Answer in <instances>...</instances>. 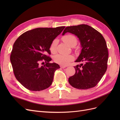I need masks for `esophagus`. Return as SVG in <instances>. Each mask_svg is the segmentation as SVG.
Segmentation results:
<instances>
[{
	"label": "esophagus",
	"instance_id": "esophagus-1",
	"mask_svg": "<svg viewBox=\"0 0 120 120\" xmlns=\"http://www.w3.org/2000/svg\"><path fill=\"white\" fill-rule=\"evenodd\" d=\"M60 68H66V67H67L66 66H63V65H60Z\"/></svg>",
	"mask_w": 120,
	"mask_h": 120
}]
</instances>
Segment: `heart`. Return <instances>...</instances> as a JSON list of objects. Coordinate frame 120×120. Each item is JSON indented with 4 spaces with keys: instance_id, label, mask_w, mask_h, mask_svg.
Segmentation results:
<instances>
[{
    "instance_id": "1",
    "label": "heart",
    "mask_w": 120,
    "mask_h": 120,
    "mask_svg": "<svg viewBox=\"0 0 120 120\" xmlns=\"http://www.w3.org/2000/svg\"><path fill=\"white\" fill-rule=\"evenodd\" d=\"M63 41L70 46H74L77 43V38L75 36L71 34L64 35L62 38ZM57 44V40L54 39L49 47V50L52 53H54L56 51V48ZM53 60L56 63L61 65H67L70 61L74 59V56L72 54H57L53 57Z\"/></svg>"
}]
</instances>
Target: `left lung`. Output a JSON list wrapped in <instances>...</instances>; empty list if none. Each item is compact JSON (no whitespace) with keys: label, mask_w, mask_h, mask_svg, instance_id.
I'll use <instances>...</instances> for the list:
<instances>
[{"label":"left lung","mask_w":120,"mask_h":120,"mask_svg":"<svg viewBox=\"0 0 120 120\" xmlns=\"http://www.w3.org/2000/svg\"><path fill=\"white\" fill-rule=\"evenodd\" d=\"M67 32L77 36L82 47L81 52L75 62H83L74 67L75 74L68 79L70 84L78 89L86 90L95 86L107 69L108 50L103 35L86 24L68 26Z\"/></svg>","instance_id":"8db88e82"}]
</instances>
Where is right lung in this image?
<instances>
[{
  "mask_svg": "<svg viewBox=\"0 0 120 120\" xmlns=\"http://www.w3.org/2000/svg\"><path fill=\"white\" fill-rule=\"evenodd\" d=\"M64 28H35L24 32L14 43L10 61L16 79L25 88L40 91L52 85L54 72L60 67L49 63V47ZM43 61L46 64L40 66Z\"/></svg>",
  "mask_w": 120,
  "mask_h": 120,
  "instance_id": "add662e5",
  "label": "right lung"
}]
</instances>
